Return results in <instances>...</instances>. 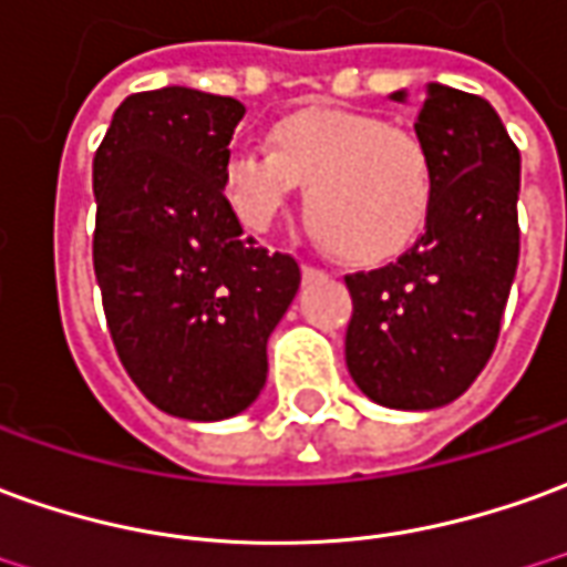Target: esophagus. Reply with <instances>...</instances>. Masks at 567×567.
Listing matches in <instances>:
<instances>
[{
	"label": "esophagus",
	"mask_w": 567,
	"mask_h": 567,
	"mask_svg": "<svg viewBox=\"0 0 567 567\" xmlns=\"http://www.w3.org/2000/svg\"><path fill=\"white\" fill-rule=\"evenodd\" d=\"M300 272H303V279H316V276H324V272L319 270V267H312V264H303V267H300Z\"/></svg>",
	"instance_id": "esophagus-1"
}]
</instances>
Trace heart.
Listing matches in <instances>:
<instances>
[{
    "label": "heart",
    "mask_w": 567,
    "mask_h": 567,
    "mask_svg": "<svg viewBox=\"0 0 567 567\" xmlns=\"http://www.w3.org/2000/svg\"><path fill=\"white\" fill-rule=\"evenodd\" d=\"M307 187V217L340 260L380 267L423 236L435 168L417 134L352 110L310 106L282 116L267 146H239L220 165V189L248 229L270 227Z\"/></svg>",
    "instance_id": "1"
}]
</instances>
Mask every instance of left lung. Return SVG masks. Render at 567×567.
Wrapping results in <instances>:
<instances>
[{"label":"left lung","instance_id":"8db88e82","mask_svg":"<svg viewBox=\"0 0 567 567\" xmlns=\"http://www.w3.org/2000/svg\"><path fill=\"white\" fill-rule=\"evenodd\" d=\"M414 132L435 168L433 217L395 264L347 276V368L378 405L430 411L470 390L501 334L518 267V150L485 97L439 82Z\"/></svg>","mask_w":567,"mask_h":567}]
</instances>
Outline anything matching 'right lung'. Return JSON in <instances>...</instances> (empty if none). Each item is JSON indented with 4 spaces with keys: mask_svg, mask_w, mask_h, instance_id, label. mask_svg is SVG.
<instances>
[{
    "mask_svg": "<svg viewBox=\"0 0 567 567\" xmlns=\"http://www.w3.org/2000/svg\"><path fill=\"white\" fill-rule=\"evenodd\" d=\"M236 97L168 85L125 97L94 153V276L118 359L153 405L224 421L267 383V340L300 267L243 236L220 165Z\"/></svg>",
    "mask_w": 567,
    "mask_h": 567,
    "instance_id": "1",
    "label": "right lung"
}]
</instances>
